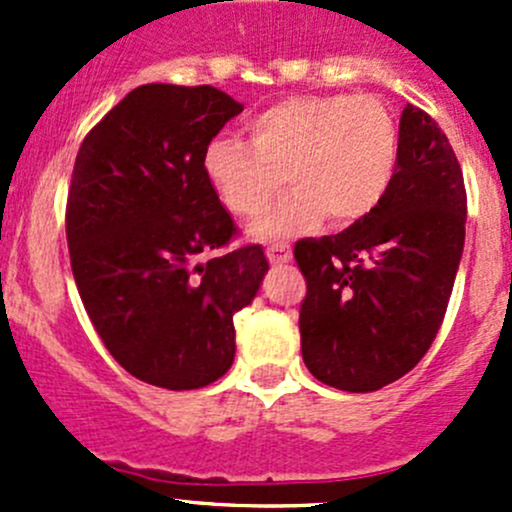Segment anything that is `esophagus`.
<instances>
[{
    "instance_id": "esophagus-1",
    "label": "esophagus",
    "mask_w": 512,
    "mask_h": 512,
    "mask_svg": "<svg viewBox=\"0 0 512 512\" xmlns=\"http://www.w3.org/2000/svg\"><path fill=\"white\" fill-rule=\"evenodd\" d=\"M265 252H267V260H270L272 265H285V262L292 260V247H289L287 242L270 245Z\"/></svg>"
}]
</instances>
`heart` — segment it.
I'll return each instance as SVG.
<instances>
[{"label":"heart","mask_w":512,"mask_h":512,"mask_svg":"<svg viewBox=\"0 0 512 512\" xmlns=\"http://www.w3.org/2000/svg\"><path fill=\"white\" fill-rule=\"evenodd\" d=\"M250 143L215 136L203 173L225 210L262 213L282 178L292 188L250 225L257 240H280L317 227L329 215L354 223L381 203L399 158V128L374 96L307 94L272 103L247 121Z\"/></svg>","instance_id":"1"}]
</instances>
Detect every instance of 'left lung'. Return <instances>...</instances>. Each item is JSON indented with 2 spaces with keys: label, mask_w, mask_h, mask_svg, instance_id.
<instances>
[{
  "label": "left lung",
  "mask_w": 512,
  "mask_h": 512,
  "mask_svg": "<svg viewBox=\"0 0 512 512\" xmlns=\"http://www.w3.org/2000/svg\"><path fill=\"white\" fill-rule=\"evenodd\" d=\"M466 240V185L446 133L406 106L381 203L339 235L307 237L302 359L314 379L366 394L401 379L441 329Z\"/></svg>",
  "instance_id": "left-lung-1"
}]
</instances>
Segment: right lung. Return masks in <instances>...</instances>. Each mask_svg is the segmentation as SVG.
I'll use <instances>...</instances> for the list:
<instances>
[{
	"instance_id": "1",
	"label": "right lung",
	"mask_w": 512,
	"mask_h": 512,
	"mask_svg": "<svg viewBox=\"0 0 512 512\" xmlns=\"http://www.w3.org/2000/svg\"><path fill=\"white\" fill-rule=\"evenodd\" d=\"M242 103L215 86L146 84L86 133L71 173L66 240L91 324L131 376L200 389L235 359L232 317L267 272L203 173V151Z\"/></svg>"
}]
</instances>
